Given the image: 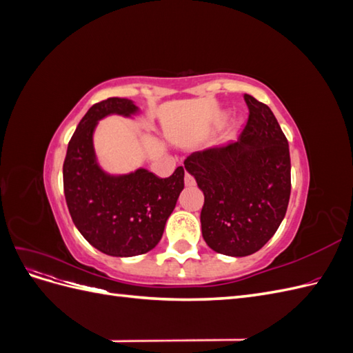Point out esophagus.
Returning a JSON list of instances; mask_svg holds the SVG:
<instances>
[{
    "label": "esophagus",
    "mask_w": 353,
    "mask_h": 353,
    "mask_svg": "<svg viewBox=\"0 0 353 353\" xmlns=\"http://www.w3.org/2000/svg\"><path fill=\"white\" fill-rule=\"evenodd\" d=\"M184 183H185V185H187V187H193V185L196 184V181H194V178L191 176L190 174H185V176H184Z\"/></svg>",
    "instance_id": "34e87169"
}]
</instances>
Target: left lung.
Listing matches in <instances>:
<instances>
[{"label":"left lung","instance_id":"obj_1","mask_svg":"<svg viewBox=\"0 0 353 353\" xmlns=\"http://www.w3.org/2000/svg\"><path fill=\"white\" fill-rule=\"evenodd\" d=\"M249 121L222 147L196 152L184 166L205 194L201 234L218 253L241 258L279 230L290 199V152L268 105L244 94Z\"/></svg>","mask_w":353,"mask_h":353}]
</instances>
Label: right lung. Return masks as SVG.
Wrapping results in <instances>:
<instances>
[{
	"label": "right lung",
	"instance_id": "1",
	"mask_svg": "<svg viewBox=\"0 0 353 353\" xmlns=\"http://www.w3.org/2000/svg\"><path fill=\"white\" fill-rule=\"evenodd\" d=\"M141 113L132 100L112 97L94 104L72 135L63 185L70 216L95 249L116 258L150 252L162 239L165 223L184 190V168L159 178L145 168L128 174L103 169L94 148V132L108 116L135 119Z\"/></svg>",
	"mask_w": 353,
	"mask_h": 353
}]
</instances>
